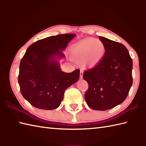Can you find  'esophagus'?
Here are the masks:
<instances>
[{
	"mask_svg": "<svg viewBox=\"0 0 146 146\" xmlns=\"http://www.w3.org/2000/svg\"><path fill=\"white\" fill-rule=\"evenodd\" d=\"M83 71L80 70V79H82L83 78Z\"/></svg>",
	"mask_w": 146,
	"mask_h": 146,
	"instance_id": "obj_1",
	"label": "esophagus"
}]
</instances>
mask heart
<instances>
[{
    "label": "heart",
    "mask_w": 146,
    "mask_h": 146,
    "mask_svg": "<svg viewBox=\"0 0 146 146\" xmlns=\"http://www.w3.org/2000/svg\"><path fill=\"white\" fill-rule=\"evenodd\" d=\"M105 46L101 41L94 38L82 40L71 48V57L76 61H81L83 66L94 67L103 59Z\"/></svg>",
    "instance_id": "obj_1"
}]
</instances>
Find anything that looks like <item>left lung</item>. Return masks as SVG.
Segmentation results:
<instances>
[{"label":"left lung","mask_w":146,"mask_h":146,"mask_svg":"<svg viewBox=\"0 0 146 146\" xmlns=\"http://www.w3.org/2000/svg\"><path fill=\"white\" fill-rule=\"evenodd\" d=\"M105 53L98 64L83 73L88 88L85 99L89 107L107 110L122 104L132 85V60L124 45L99 36Z\"/></svg>","instance_id":"left-lung-1"}]
</instances>
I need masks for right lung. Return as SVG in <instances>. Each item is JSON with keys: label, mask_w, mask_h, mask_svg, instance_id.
<instances>
[{"label": "right lung", "mask_w": 146, "mask_h": 146, "mask_svg": "<svg viewBox=\"0 0 146 146\" xmlns=\"http://www.w3.org/2000/svg\"><path fill=\"white\" fill-rule=\"evenodd\" d=\"M74 34H64L40 39L27 48L21 59L18 82L23 97L40 109L54 110L60 106L64 91L78 81L80 70L71 73L61 70L56 58L64 51Z\"/></svg>", "instance_id": "right-lung-1"}]
</instances>
